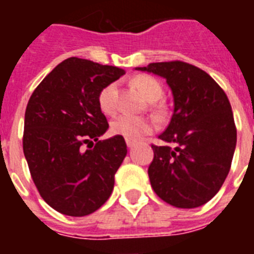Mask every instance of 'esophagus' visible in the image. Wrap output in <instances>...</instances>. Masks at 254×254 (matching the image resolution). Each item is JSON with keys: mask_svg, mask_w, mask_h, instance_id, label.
Returning a JSON list of instances; mask_svg holds the SVG:
<instances>
[{"mask_svg": "<svg viewBox=\"0 0 254 254\" xmlns=\"http://www.w3.org/2000/svg\"><path fill=\"white\" fill-rule=\"evenodd\" d=\"M127 147H133V146H135V141H130V139H127Z\"/></svg>", "mask_w": 254, "mask_h": 254, "instance_id": "esophagus-1", "label": "esophagus"}]
</instances>
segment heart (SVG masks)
<instances>
[{"mask_svg": "<svg viewBox=\"0 0 254 254\" xmlns=\"http://www.w3.org/2000/svg\"><path fill=\"white\" fill-rule=\"evenodd\" d=\"M131 84L137 88V91L149 103L158 101L163 95V88L155 77L149 75H138L133 77ZM100 109L111 115L116 109V87L109 84L100 92L99 95ZM155 121L146 117H133V116L121 115L116 117L111 123V131L113 134L121 135L130 141H138L145 135L150 134L155 130Z\"/></svg>", "mask_w": 254, "mask_h": 254, "instance_id": "obj_1", "label": "heart"}]
</instances>
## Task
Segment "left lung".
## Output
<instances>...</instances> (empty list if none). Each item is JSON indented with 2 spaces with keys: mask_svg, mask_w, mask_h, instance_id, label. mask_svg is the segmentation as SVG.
<instances>
[{
  "mask_svg": "<svg viewBox=\"0 0 254 254\" xmlns=\"http://www.w3.org/2000/svg\"><path fill=\"white\" fill-rule=\"evenodd\" d=\"M166 79L174 113L159 139L149 179L154 192L178 208H196L211 200L228 175L236 147V125L225 92L203 69L181 61L137 67Z\"/></svg>",
  "mask_w": 254,
  "mask_h": 254,
  "instance_id": "1",
  "label": "left lung"
}]
</instances>
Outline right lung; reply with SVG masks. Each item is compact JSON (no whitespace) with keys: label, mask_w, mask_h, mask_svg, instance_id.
I'll use <instances>...</instances> for the list:
<instances>
[{"label":"right lung","mask_w":254,"mask_h":254,"mask_svg":"<svg viewBox=\"0 0 254 254\" xmlns=\"http://www.w3.org/2000/svg\"><path fill=\"white\" fill-rule=\"evenodd\" d=\"M124 73L119 67L68 58L41 81L27 103L25 158L43 200L63 215L95 212L113 191L127 143L121 135L99 141L109 127L99 95Z\"/></svg>","instance_id":"obj_1"}]
</instances>
